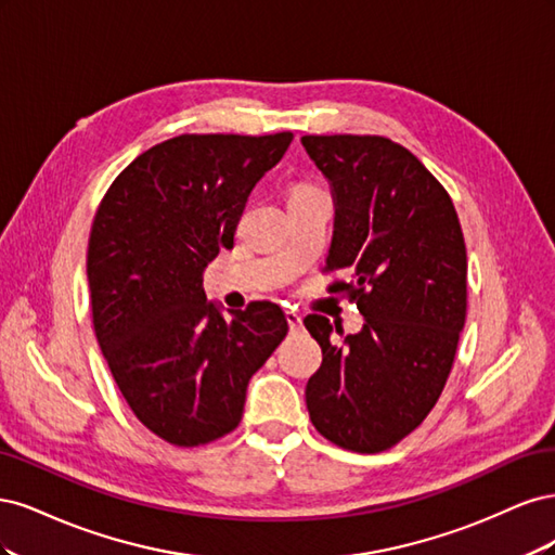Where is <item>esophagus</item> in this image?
Returning <instances> with one entry per match:
<instances>
[{
  "mask_svg": "<svg viewBox=\"0 0 555 555\" xmlns=\"http://www.w3.org/2000/svg\"><path fill=\"white\" fill-rule=\"evenodd\" d=\"M284 317H287V324L292 331H298L300 326H304V317H300L296 310H287L284 312Z\"/></svg>",
  "mask_w": 555,
  "mask_h": 555,
  "instance_id": "34e87169",
  "label": "esophagus"
}]
</instances>
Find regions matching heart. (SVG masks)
I'll list each match as a JSON object with an SVG mask.
<instances>
[{
  "label": "heart",
  "instance_id": "heart-1",
  "mask_svg": "<svg viewBox=\"0 0 555 555\" xmlns=\"http://www.w3.org/2000/svg\"><path fill=\"white\" fill-rule=\"evenodd\" d=\"M304 192H317V190H312L310 184H296V188L292 190V194H304Z\"/></svg>",
  "mask_w": 555,
  "mask_h": 555
}]
</instances>
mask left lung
<instances>
[{"mask_svg":"<svg viewBox=\"0 0 555 555\" xmlns=\"http://www.w3.org/2000/svg\"><path fill=\"white\" fill-rule=\"evenodd\" d=\"M300 143L333 196L326 271L354 278L331 289H347L365 319L335 343L326 317H306L322 347L308 412L333 444L384 451L424 422L451 373L467 306L461 222L442 184L389 139L338 133Z\"/></svg>","mask_w":555,"mask_h":555,"instance_id":"8db88e82","label":"left lung"}]
</instances>
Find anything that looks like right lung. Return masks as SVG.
I'll return each instance as SVG.
<instances>
[{"label":"right lung","instance_id":"add662e5","mask_svg":"<svg viewBox=\"0 0 555 555\" xmlns=\"http://www.w3.org/2000/svg\"><path fill=\"white\" fill-rule=\"evenodd\" d=\"M292 133H182L145 150L96 210L88 282L96 343L139 422L178 447L241 424L247 382L287 335L275 304L229 310L204 271L233 247L247 196Z\"/></svg>","mask_w":555,"mask_h":555}]
</instances>
